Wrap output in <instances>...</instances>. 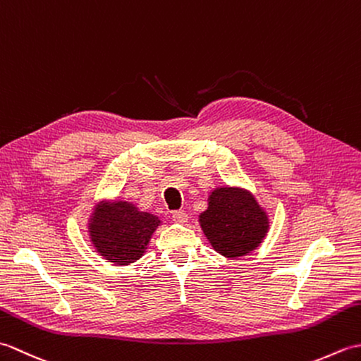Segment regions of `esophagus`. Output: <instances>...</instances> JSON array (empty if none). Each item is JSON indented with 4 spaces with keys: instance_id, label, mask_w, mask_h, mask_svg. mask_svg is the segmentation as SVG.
Wrapping results in <instances>:
<instances>
[{
    "instance_id": "34e87169",
    "label": "esophagus",
    "mask_w": 361,
    "mask_h": 361,
    "mask_svg": "<svg viewBox=\"0 0 361 361\" xmlns=\"http://www.w3.org/2000/svg\"><path fill=\"white\" fill-rule=\"evenodd\" d=\"M172 219L175 224H180V225H185L188 221V214L185 211H175L172 214Z\"/></svg>"
}]
</instances>
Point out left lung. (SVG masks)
<instances>
[{
  "instance_id": "1",
  "label": "left lung",
  "mask_w": 361,
  "mask_h": 361,
  "mask_svg": "<svg viewBox=\"0 0 361 361\" xmlns=\"http://www.w3.org/2000/svg\"><path fill=\"white\" fill-rule=\"evenodd\" d=\"M198 221L212 248L231 259L255 251L270 228L267 212L250 190L228 186L212 190Z\"/></svg>"
}]
</instances>
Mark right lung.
Listing matches in <instances>:
<instances>
[{"mask_svg":"<svg viewBox=\"0 0 361 361\" xmlns=\"http://www.w3.org/2000/svg\"><path fill=\"white\" fill-rule=\"evenodd\" d=\"M161 220L128 202H101L88 220L93 247L106 262L128 265L140 259Z\"/></svg>","mask_w":361,"mask_h":361,"instance_id":"1","label":"right lung"}]
</instances>
